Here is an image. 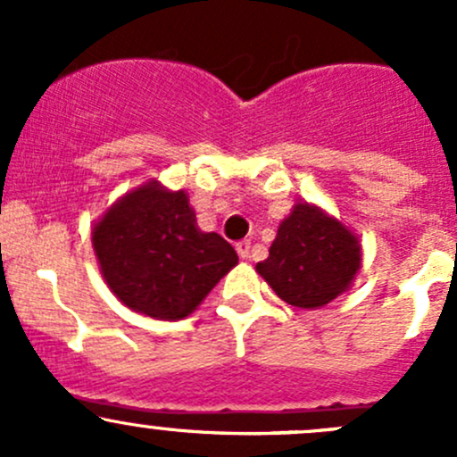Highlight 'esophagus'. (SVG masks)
I'll use <instances>...</instances> for the list:
<instances>
[{
	"label": "esophagus",
	"instance_id": "1",
	"mask_svg": "<svg viewBox=\"0 0 457 457\" xmlns=\"http://www.w3.org/2000/svg\"><path fill=\"white\" fill-rule=\"evenodd\" d=\"M237 252H238V256L243 258V261H247V258H250V252H252V243L250 241L237 243Z\"/></svg>",
	"mask_w": 457,
	"mask_h": 457
}]
</instances>
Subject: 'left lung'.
<instances>
[{"instance_id":"8db88e82","label":"left lung","mask_w":457,"mask_h":457,"mask_svg":"<svg viewBox=\"0 0 457 457\" xmlns=\"http://www.w3.org/2000/svg\"><path fill=\"white\" fill-rule=\"evenodd\" d=\"M361 267L358 234L307 201H296L280 220L270 256L256 262V271L276 296L298 310H320L343 296Z\"/></svg>"}]
</instances>
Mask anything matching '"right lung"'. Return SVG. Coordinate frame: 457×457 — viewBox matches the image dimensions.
<instances>
[{"label": "right lung", "mask_w": 457, "mask_h": 457, "mask_svg": "<svg viewBox=\"0 0 457 457\" xmlns=\"http://www.w3.org/2000/svg\"><path fill=\"white\" fill-rule=\"evenodd\" d=\"M92 247L110 292L137 314L181 320L238 262L216 232H201L186 190L150 179L92 225Z\"/></svg>", "instance_id": "right-lung-1"}]
</instances>
